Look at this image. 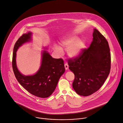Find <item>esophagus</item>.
<instances>
[{
    "label": "esophagus",
    "mask_w": 123,
    "mask_h": 123,
    "mask_svg": "<svg viewBox=\"0 0 123 123\" xmlns=\"http://www.w3.org/2000/svg\"><path fill=\"white\" fill-rule=\"evenodd\" d=\"M65 68L66 70H68V64H65Z\"/></svg>",
    "instance_id": "obj_1"
}]
</instances>
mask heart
Masks as SVG:
<instances>
[{
  "mask_svg": "<svg viewBox=\"0 0 123 123\" xmlns=\"http://www.w3.org/2000/svg\"><path fill=\"white\" fill-rule=\"evenodd\" d=\"M62 45L65 49H68V54L71 57H75L80 54L85 47V43L76 36H72L63 39L61 41ZM55 50L61 55L63 53L62 49L58 46H55Z\"/></svg>",
  "mask_w": 123,
  "mask_h": 123,
  "instance_id": "heart-1",
  "label": "heart"
}]
</instances>
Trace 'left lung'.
<instances>
[{
    "label": "left lung",
    "mask_w": 123,
    "mask_h": 123,
    "mask_svg": "<svg viewBox=\"0 0 123 123\" xmlns=\"http://www.w3.org/2000/svg\"><path fill=\"white\" fill-rule=\"evenodd\" d=\"M88 49L75 57L68 59L69 69L74 74L73 87L80 95L87 96L98 91L110 73L111 55L108 42L94 29Z\"/></svg>",
    "instance_id": "1"
}]
</instances>
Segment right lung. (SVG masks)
Wrapping results in <instances>:
<instances>
[{
	"mask_svg": "<svg viewBox=\"0 0 123 123\" xmlns=\"http://www.w3.org/2000/svg\"><path fill=\"white\" fill-rule=\"evenodd\" d=\"M31 32L24 34L15 42L12 68L18 82L30 93L40 98H47L54 92L60 77L65 71L64 61L62 58H53L47 51L44 50L41 66L37 73L31 76L22 74L16 67V52L23 44L31 40Z\"/></svg>",
	"mask_w": 123,
	"mask_h": 123,
	"instance_id": "1",
	"label": "right lung"
}]
</instances>
